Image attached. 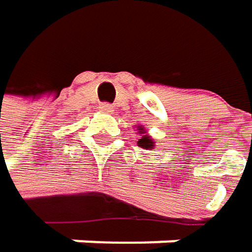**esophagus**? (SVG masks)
Returning <instances> with one entry per match:
<instances>
[{
	"instance_id": "1",
	"label": "esophagus",
	"mask_w": 252,
	"mask_h": 252,
	"mask_svg": "<svg viewBox=\"0 0 252 252\" xmlns=\"http://www.w3.org/2000/svg\"><path fill=\"white\" fill-rule=\"evenodd\" d=\"M98 108H99V111H102V113H113V111H114L113 105L108 104V102H101Z\"/></svg>"
}]
</instances>
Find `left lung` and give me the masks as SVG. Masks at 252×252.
Here are the masks:
<instances>
[{
  "label": "left lung",
  "mask_w": 252,
  "mask_h": 252,
  "mask_svg": "<svg viewBox=\"0 0 252 252\" xmlns=\"http://www.w3.org/2000/svg\"><path fill=\"white\" fill-rule=\"evenodd\" d=\"M138 133L141 135V139L138 141V145L145 150H153L154 148V139L150 136V133L144 129V126H138Z\"/></svg>",
  "instance_id": "8db88e82"
}]
</instances>
